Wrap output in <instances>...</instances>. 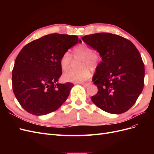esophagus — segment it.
<instances>
[{"instance_id":"obj_1","label":"esophagus","mask_w":154,"mask_h":154,"mask_svg":"<svg viewBox=\"0 0 154 154\" xmlns=\"http://www.w3.org/2000/svg\"><path fill=\"white\" fill-rule=\"evenodd\" d=\"M81 84H82L83 87H87L88 85H90V83H81Z\"/></svg>"}]
</instances>
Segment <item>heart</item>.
Segmentation results:
<instances>
[{
    "label": "heart",
    "mask_w": 154,
    "mask_h": 154,
    "mask_svg": "<svg viewBox=\"0 0 154 154\" xmlns=\"http://www.w3.org/2000/svg\"><path fill=\"white\" fill-rule=\"evenodd\" d=\"M72 57L75 60H81L78 66L81 69L70 70L65 73L63 78L67 82H82L88 80L91 76L88 67L96 69L101 61L100 53L94 51L89 45L84 43L76 46L73 49ZM72 61V55L68 51L62 55L60 59V66L63 71H67L70 69Z\"/></svg>",
    "instance_id": "heart-1"
}]
</instances>
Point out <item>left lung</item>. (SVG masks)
<instances>
[{
    "mask_svg": "<svg viewBox=\"0 0 154 154\" xmlns=\"http://www.w3.org/2000/svg\"><path fill=\"white\" fill-rule=\"evenodd\" d=\"M82 40L101 55L92 78L97 92L92 101L110 114L127 112L144 87V66L139 51L131 41L109 32L85 35Z\"/></svg>",
    "mask_w": 154,
    "mask_h": 154,
    "instance_id": "8db88e82",
    "label": "left lung"
}]
</instances>
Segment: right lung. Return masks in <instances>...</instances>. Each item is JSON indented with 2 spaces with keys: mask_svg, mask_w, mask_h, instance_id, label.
Segmentation results:
<instances>
[{
  "mask_svg": "<svg viewBox=\"0 0 154 154\" xmlns=\"http://www.w3.org/2000/svg\"><path fill=\"white\" fill-rule=\"evenodd\" d=\"M78 42L81 40L76 35L49 34L31 42L18 53L12 71V87L27 112L48 114L66 101L73 83H57L62 74L60 59Z\"/></svg>",
  "mask_w": 154,
  "mask_h": 154,
  "instance_id": "right-lung-1",
  "label": "right lung"
}]
</instances>
